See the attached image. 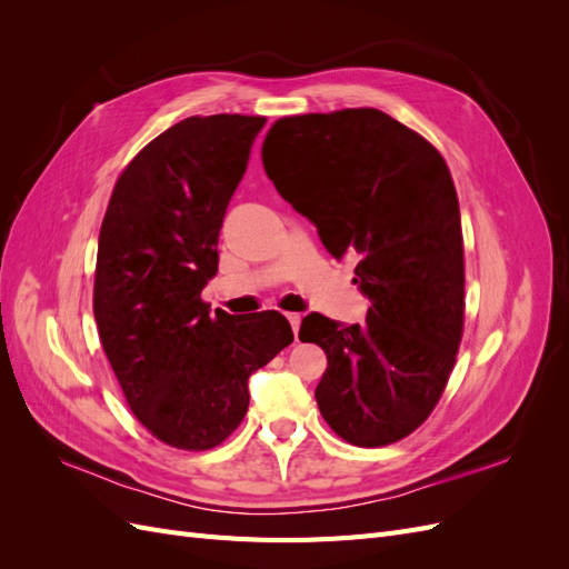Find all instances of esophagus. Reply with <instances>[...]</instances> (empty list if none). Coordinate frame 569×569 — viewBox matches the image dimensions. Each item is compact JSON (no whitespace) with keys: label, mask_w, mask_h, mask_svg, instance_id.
I'll return each instance as SVG.
<instances>
[{"label":"esophagus","mask_w":569,"mask_h":569,"mask_svg":"<svg viewBox=\"0 0 569 569\" xmlns=\"http://www.w3.org/2000/svg\"><path fill=\"white\" fill-rule=\"evenodd\" d=\"M287 320L291 325V330H295V337L299 335V327H301V316L299 313H287Z\"/></svg>","instance_id":"1"}]
</instances>
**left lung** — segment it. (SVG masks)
Returning a JSON list of instances; mask_svg holds the SVG:
<instances>
[{
    "instance_id": "obj_1",
    "label": "left lung",
    "mask_w": 569,
    "mask_h": 569,
    "mask_svg": "<svg viewBox=\"0 0 569 569\" xmlns=\"http://www.w3.org/2000/svg\"><path fill=\"white\" fill-rule=\"evenodd\" d=\"M263 168L335 258L351 256L366 325L306 316L327 356L316 389L349 443L387 446L439 403L462 337L465 266L451 170L425 137L377 109L274 120Z\"/></svg>"
}]
</instances>
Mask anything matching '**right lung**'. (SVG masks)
Segmentation results:
<instances>
[{"label":"right lung","mask_w":569,"mask_h":569,"mask_svg":"<svg viewBox=\"0 0 569 569\" xmlns=\"http://www.w3.org/2000/svg\"><path fill=\"white\" fill-rule=\"evenodd\" d=\"M263 116H192L120 173L101 222L94 320L134 418L168 446L206 451L249 408V377L295 341L278 311L201 301L218 234Z\"/></svg>","instance_id":"add662e5"}]
</instances>
